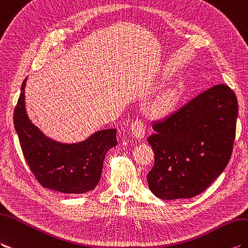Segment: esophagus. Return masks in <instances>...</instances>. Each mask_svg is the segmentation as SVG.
Masks as SVG:
<instances>
[{
    "mask_svg": "<svg viewBox=\"0 0 248 248\" xmlns=\"http://www.w3.org/2000/svg\"><path fill=\"white\" fill-rule=\"evenodd\" d=\"M131 131L136 138H138V140H141V138H143V136H145V133H146L145 124H143L141 120H135V122H133L131 124Z\"/></svg>",
    "mask_w": 248,
    "mask_h": 248,
    "instance_id": "esophagus-1",
    "label": "esophagus"
}]
</instances>
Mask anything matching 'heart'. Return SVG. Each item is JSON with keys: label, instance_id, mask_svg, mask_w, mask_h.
<instances>
[{"label": "heart", "instance_id": "obj_1", "mask_svg": "<svg viewBox=\"0 0 248 248\" xmlns=\"http://www.w3.org/2000/svg\"><path fill=\"white\" fill-rule=\"evenodd\" d=\"M176 101H177L176 93L166 94L163 97H160L158 100L155 101L153 105L148 108V114L155 118L165 117L172 110H173L176 105Z\"/></svg>", "mask_w": 248, "mask_h": 248}]
</instances>
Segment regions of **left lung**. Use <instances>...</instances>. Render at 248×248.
I'll return each mask as SVG.
<instances>
[{
  "mask_svg": "<svg viewBox=\"0 0 248 248\" xmlns=\"http://www.w3.org/2000/svg\"><path fill=\"white\" fill-rule=\"evenodd\" d=\"M233 91L217 84L190 100L162 122L148 137L154 166L149 188L162 200L190 199L220 175L232 153L238 118Z\"/></svg>",
  "mask_w": 248,
  "mask_h": 248,
  "instance_id": "1",
  "label": "left lung"
}]
</instances>
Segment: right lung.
Returning <instances> with one entry per match:
<instances>
[{"label": "right lung", "instance_id": "obj_1", "mask_svg": "<svg viewBox=\"0 0 248 248\" xmlns=\"http://www.w3.org/2000/svg\"><path fill=\"white\" fill-rule=\"evenodd\" d=\"M25 82L14 113V124L23 155L44 188L67 194L93 190L100 181L106 153L117 145L116 129L98 131L88 140L66 145L46 137L25 111Z\"/></svg>", "mask_w": 248, "mask_h": 248}]
</instances>
